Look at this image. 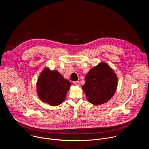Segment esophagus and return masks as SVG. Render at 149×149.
Returning a JSON list of instances; mask_svg holds the SVG:
<instances>
[{
  "label": "esophagus",
  "mask_w": 149,
  "mask_h": 149,
  "mask_svg": "<svg viewBox=\"0 0 149 149\" xmlns=\"http://www.w3.org/2000/svg\"><path fill=\"white\" fill-rule=\"evenodd\" d=\"M74 84L75 85V86H79V85H80L79 81H75V82H74Z\"/></svg>",
  "instance_id": "34e87169"
}]
</instances>
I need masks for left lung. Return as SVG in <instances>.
<instances>
[{"instance_id":"8db88e82","label":"left lung","mask_w":149,"mask_h":149,"mask_svg":"<svg viewBox=\"0 0 149 149\" xmlns=\"http://www.w3.org/2000/svg\"><path fill=\"white\" fill-rule=\"evenodd\" d=\"M117 77L113 70L104 62L92 68L86 76L82 88L88 101L95 105L107 102L114 94Z\"/></svg>"}]
</instances>
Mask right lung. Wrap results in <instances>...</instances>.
I'll return each mask as SVG.
<instances>
[{
  "label": "right lung",
  "mask_w": 149,
  "mask_h": 149,
  "mask_svg": "<svg viewBox=\"0 0 149 149\" xmlns=\"http://www.w3.org/2000/svg\"><path fill=\"white\" fill-rule=\"evenodd\" d=\"M37 92L40 99L51 105L61 104L65 98L71 83L56 71L44 70L37 82Z\"/></svg>",
  "instance_id": "right-lung-1"
}]
</instances>
